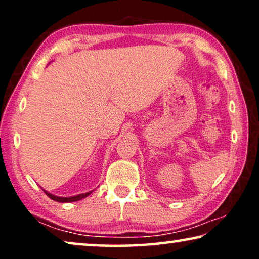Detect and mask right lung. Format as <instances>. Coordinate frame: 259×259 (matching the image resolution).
Here are the masks:
<instances>
[{"instance_id": "obj_1", "label": "right lung", "mask_w": 259, "mask_h": 259, "mask_svg": "<svg viewBox=\"0 0 259 259\" xmlns=\"http://www.w3.org/2000/svg\"><path fill=\"white\" fill-rule=\"evenodd\" d=\"M44 192L47 194L51 199L59 201V203H72V201H77V200H81V199H83V198L88 197L92 192H93V191H90V192H86V193L77 194V196H73V197H58V196H54V194L47 192L46 190H44Z\"/></svg>"}]
</instances>
